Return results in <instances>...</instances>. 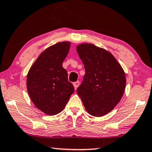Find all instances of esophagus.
<instances>
[{
    "label": "esophagus",
    "instance_id": "obj_1",
    "mask_svg": "<svg viewBox=\"0 0 152 152\" xmlns=\"http://www.w3.org/2000/svg\"><path fill=\"white\" fill-rule=\"evenodd\" d=\"M73 85H74V86L75 90H76V89H77V88H78V86H79V85H80V82H79V81L74 82V83H73Z\"/></svg>",
    "mask_w": 152,
    "mask_h": 152
}]
</instances>
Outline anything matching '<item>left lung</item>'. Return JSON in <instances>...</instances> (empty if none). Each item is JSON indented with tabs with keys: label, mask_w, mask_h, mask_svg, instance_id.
<instances>
[{
	"label": "left lung",
	"mask_w": 152,
	"mask_h": 152,
	"mask_svg": "<svg viewBox=\"0 0 152 152\" xmlns=\"http://www.w3.org/2000/svg\"><path fill=\"white\" fill-rule=\"evenodd\" d=\"M76 50L86 70L77 93L90 115L102 116L122 98L126 83L124 71L106 50L88 43Z\"/></svg>",
	"instance_id": "1"
}]
</instances>
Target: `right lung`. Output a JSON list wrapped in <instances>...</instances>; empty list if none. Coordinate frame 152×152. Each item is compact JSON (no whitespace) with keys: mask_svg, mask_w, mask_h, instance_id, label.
I'll use <instances>...</instances> for the list:
<instances>
[{"mask_svg":"<svg viewBox=\"0 0 152 152\" xmlns=\"http://www.w3.org/2000/svg\"><path fill=\"white\" fill-rule=\"evenodd\" d=\"M69 42L52 45L43 52L28 71L26 86L31 99L48 115L61 112L74 92L62 62L69 51Z\"/></svg>","mask_w":152,"mask_h":152,"instance_id":"obj_1","label":"right lung"}]
</instances>
